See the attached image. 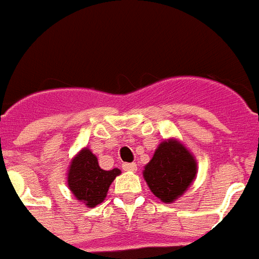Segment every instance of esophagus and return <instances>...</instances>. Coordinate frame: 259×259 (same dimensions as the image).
<instances>
[{"label":"esophagus","instance_id":"1","mask_svg":"<svg viewBox=\"0 0 259 259\" xmlns=\"http://www.w3.org/2000/svg\"><path fill=\"white\" fill-rule=\"evenodd\" d=\"M122 168L124 171H131V172H135L137 170V164L136 163H123Z\"/></svg>","mask_w":259,"mask_h":259}]
</instances>
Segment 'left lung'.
<instances>
[{"instance_id": "8db88e82", "label": "left lung", "mask_w": 259, "mask_h": 259, "mask_svg": "<svg viewBox=\"0 0 259 259\" xmlns=\"http://www.w3.org/2000/svg\"><path fill=\"white\" fill-rule=\"evenodd\" d=\"M197 161L183 143L174 137L162 141L143 176L158 200L172 203L191 187L197 176Z\"/></svg>"}]
</instances>
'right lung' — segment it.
I'll list each match as a JSON object with an SVG mask.
<instances>
[{
	"label": "right lung",
	"instance_id": "1",
	"mask_svg": "<svg viewBox=\"0 0 259 259\" xmlns=\"http://www.w3.org/2000/svg\"><path fill=\"white\" fill-rule=\"evenodd\" d=\"M120 172L119 168L102 170L96 154L83 148L71 159L67 172L68 189L77 201L88 207H96L104 202L109 187Z\"/></svg>",
	"mask_w": 259,
	"mask_h": 259
}]
</instances>
